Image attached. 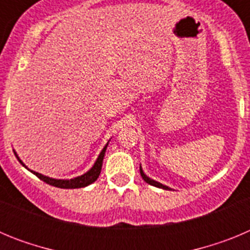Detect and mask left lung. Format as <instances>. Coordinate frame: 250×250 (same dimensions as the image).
<instances>
[{
  "label": "left lung",
  "mask_w": 250,
  "mask_h": 250,
  "mask_svg": "<svg viewBox=\"0 0 250 250\" xmlns=\"http://www.w3.org/2000/svg\"><path fill=\"white\" fill-rule=\"evenodd\" d=\"M140 174H141V176H143V179H144V180H145V182L147 183V184L152 185V187L161 188V189H165V190H170V188H169V187H165V185L160 184V183L155 182V180H152V179H150L149 176H146V175H145V174H144V171H143V169H141V167H140Z\"/></svg>",
  "instance_id": "obj_1"
}]
</instances>
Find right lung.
Here are the masks:
<instances>
[{"label": "right lung", "instance_id": "1", "mask_svg": "<svg viewBox=\"0 0 250 250\" xmlns=\"http://www.w3.org/2000/svg\"><path fill=\"white\" fill-rule=\"evenodd\" d=\"M106 147H107V144L104 146V149L101 150L100 155H99L98 160L95 161L94 167H91V169L87 171V173H85L83 175L81 176H77V178H74V179H52V178H48V176H45L42 175V174L40 173H36V171H32V170H30L31 173H34L35 175L37 176V178H40L42 182L47 183V184L52 185V187H56V188H61V189H76V188H83V187H87V185L92 184V183L96 180V179L99 178V175H100V171H101V167H103V160H104V156H105V151H106ZM15 155H16L17 160L21 163L23 167L27 169V167H26L23 163L21 161V159L17 156V154L15 152Z\"/></svg>", "mask_w": 250, "mask_h": 250}]
</instances>
